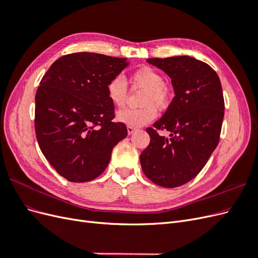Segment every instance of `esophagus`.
Instances as JSON below:
<instances>
[{
	"mask_svg": "<svg viewBox=\"0 0 258 258\" xmlns=\"http://www.w3.org/2000/svg\"><path fill=\"white\" fill-rule=\"evenodd\" d=\"M137 129H138V128H137V127H134V126H128V127H127V130H128V134H129V135L134 134V132H135Z\"/></svg>",
	"mask_w": 258,
	"mask_h": 258,
	"instance_id": "34e87169",
	"label": "esophagus"
}]
</instances>
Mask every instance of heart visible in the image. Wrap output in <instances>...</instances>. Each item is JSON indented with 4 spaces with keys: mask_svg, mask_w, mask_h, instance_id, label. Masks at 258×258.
Wrapping results in <instances>:
<instances>
[{
    "mask_svg": "<svg viewBox=\"0 0 258 258\" xmlns=\"http://www.w3.org/2000/svg\"><path fill=\"white\" fill-rule=\"evenodd\" d=\"M135 87L145 89L142 97L141 108H127L117 114V119L128 124L139 127L152 121L156 117L155 107H166L169 101V89L163 83L162 75L153 68H142L130 76ZM107 98L116 107H123L127 102V85L122 77L116 76L106 86Z\"/></svg>",
    "mask_w": 258,
    "mask_h": 258,
    "instance_id": "obj_1",
    "label": "heart"
}]
</instances>
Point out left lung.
<instances>
[{"mask_svg": "<svg viewBox=\"0 0 258 258\" xmlns=\"http://www.w3.org/2000/svg\"><path fill=\"white\" fill-rule=\"evenodd\" d=\"M147 62L170 77L175 96L161 118L146 129L151 142L140 161L153 183L173 188L200 172L220 141L223 89L214 70L192 57L151 58ZM158 130L170 132V137L160 136Z\"/></svg>", "mask_w": 258, "mask_h": 258, "instance_id": "obj_1", "label": "left lung"}]
</instances>
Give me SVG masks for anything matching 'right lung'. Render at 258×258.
I'll list each match as a JSON object with an SVG mask.
<instances>
[{
	"mask_svg": "<svg viewBox=\"0 0 258 258\" xmlns=\"http://www.w3.org/2000/svg\"><path fill=\"white\" fill-rule=\"evenodd\" d=\"M126 58L95 52L66 54L51 64L35 95V135L45 158L70 182H89L106 169L114 146L127 137L115 122L106 86Z\"/></svg>",
	"mask_w": 258,
	"mask_h": 258,
	"instance_id": "1",
	"label": "right lung"
}]
</instances>
